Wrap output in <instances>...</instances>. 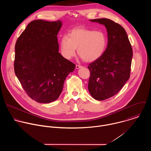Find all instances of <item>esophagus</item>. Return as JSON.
I'll list each match as a JSON object with an SVG mask.
<instances>
[{"label": "esophagus", "mask_w": 151, "mask_h": 151, "mask_svg": "<svg viewBox=\"0 0 151 151\" xmlns=\"http://www.w3.org/2000/svg\"><path fill=\"white\" fill-rule=\"evenodd\" d=\"M81 68H82V66L79 65V64H76V69H79Z\"/></svg>", "instance_id": "esophagus-1"}]
</instances>
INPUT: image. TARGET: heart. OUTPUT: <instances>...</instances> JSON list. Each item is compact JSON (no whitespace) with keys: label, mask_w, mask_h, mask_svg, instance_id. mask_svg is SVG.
Listing matches in <instances>:
<instances>
[{"label":"heart","mask_w":151,"mask_h":151,"mask_svg":"<svg viewBox=\"0 0 151 151\" xmlns=\"http://www.w3.org/2000/svg\"><path fill=\"white\" fill-rule=\"evenodd\" d=\"M107 44V37L104 32L82 27L71 30L68 35H63L60 40L61 54L64 58L70 59L75 56L78 48L79 55L87 62L100 58Z\"/></svg>","instance_id":"heart-1"}]
</instances>
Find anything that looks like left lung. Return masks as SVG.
I'll return each instance as SVG.
<instances>
[{
	"label": "left lung",
	"mask_w": 151,
	"mask_h": 151,
	"mask_svg": "<svg viewBox=\"0 0 151 151\" xmlns=\"http://www.w3.org/2000/svg\"><path fill=\"white\" fill-rule=\"evenodd\" d=\"M105 26L108 36L107 48L88 66V90L97 100L116 94L130 78L133 50L125 29L108 18L90 19Z\"/></svg>",
	"instance_id": "left-lung-1"
}]
</instances>
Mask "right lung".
<instances>
[{
    "label": "right lung",
    "mask_w": 151,
    "mask_h": 151,
    "mask_svg": "<svg viewBox=\"0 0 151 151\" xmlns=\"http://www.w3.org/2000/svg\"><path fill=\"white\" fill-rule=\"evenodd\" d=\"M60 21H31L15 46L14 72L23 88L33 100L49 103L61 93L64 82L75 64L58 52Z\"/></svg>",
    "instance_id": "1"
}]
</instances>
